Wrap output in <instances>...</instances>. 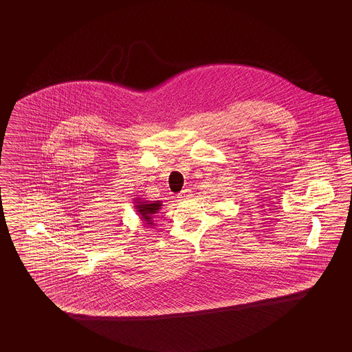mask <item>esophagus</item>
Here are the masks:
<instances>
[{
    "label": "esophagus",
    "mask_w": 352,
    "mask_h": 352,
    "mask_svg": "<svg viewBox=\"0 0 352 352\" xmlns=\"http://www.w3.org/2000/svg\"><path fill=\"white\" fill-rule=\"evenodd\" d=\"M191 197V193L188 192V190H184L181 193H178V199L179 200H186V199H190Z\"/></svg>",
    "instance_id": "1"
}]
</instances>
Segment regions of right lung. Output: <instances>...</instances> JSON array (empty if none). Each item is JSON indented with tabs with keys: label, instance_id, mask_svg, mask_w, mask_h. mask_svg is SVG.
<instances>
[{
	"label": "right lung",
	"instance_id": "add662e5",
	"mask_svg": "<svg viewBox=\"0 0 352 352\" xmlns=\"http://www.w3.org/2000/svg\"><path fill=\"white\" fill-rule=\"evenodd\" d=\"M135 201V212L138 213L140 221H143V223L146 224L147 227L153 226V215L159 213V210L162 206L161 201H144V200H140L139 197L134 199Z\"/></svg>",
	"mask_w": 352,
	"mask_h": 352
}]
</instances>
